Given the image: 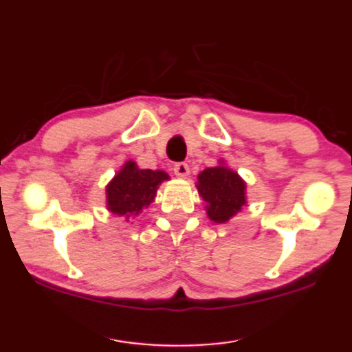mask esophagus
<instances>
[{"label": "esophagus", "mask_w": 352, "mask_h": 352, "mask_svg": "<svg viewBox=\"0 0 352 352\" xmlns=\"http://www.w3.org/2000/svg\"><path fill=\"white\" fill-rule=\"evenodd\" d=\"M174 174L178 178H186L188 175H190V166H188L186 162H177V164L174 166Z\"/></svg>", "instance_id": "34e87169"}]
</instances>
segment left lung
<instances>
[{
  "label": "left lung",
  "instance_id": "1",
  "mask_svg": "<svg viewBox=\"0 0 352 352\" xmlns=\"http://www.w3.org/2000/svg\"><path fill=\"white\" fill-rule=\"evenodd\" d=\"M196 188L214 223H226L247 204V183L223 160H219V166L199 172Z\"/></svg>",
  "mask_w": 352,
  "mask_h": 352
}]
</instances>
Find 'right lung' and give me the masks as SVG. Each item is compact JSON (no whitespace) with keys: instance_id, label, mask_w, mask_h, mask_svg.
Returning <instances> with one entry per match:
<instances>
[{"instance_id":"add662e5","label":"right lung","mask_w":352,"mask_h":352,"mask_svg":"<svg viewBox=\"0 0 352 352\" xmlns=\"http://www.w3.org/2000/svg\"><path fill=\"white\" fill-rule=\"evenodd\" d=\"M164 170L140 169L135 161H126L105 188L107 209L118 217H138L155 201L157 188L169 180Z\"/></svg>"}]
</instances>
